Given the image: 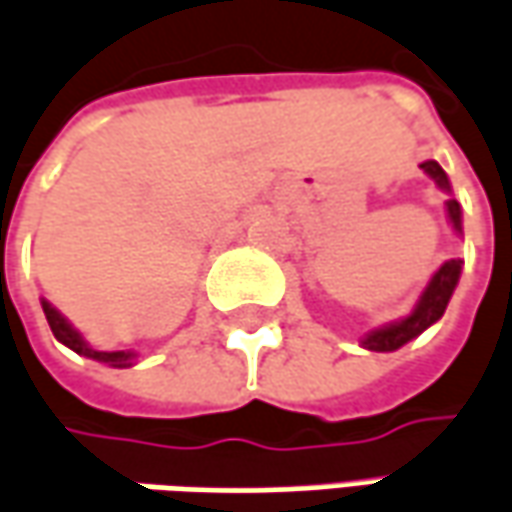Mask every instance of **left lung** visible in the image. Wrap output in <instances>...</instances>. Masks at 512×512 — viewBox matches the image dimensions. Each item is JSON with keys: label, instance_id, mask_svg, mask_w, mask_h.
Returning <instances> with one entry per match:
<instances>
[{"label": "left lung", "instance_id": "8db88e82", "mask_svg": "<svg viewBox=\"0 0 512 512\" xmlns=\"http://www.w3.org/2000/svg\"><path fill=\"white\" fill-rule=\"evenodd\" d=\"M421 168L433 177L441 189L450 191V180H447L444 168L438 166L435 160L421 163ZM447 212H450V220H453V229L461 234V206H458L456 200H447ZM458 275H461V260H447V263L433 275L430 286L424 289V295L418 300V306L412 309V315H407L404 321L389 323L384 329L369 332L367 338H364V346L372 349V352H392V349H398V346H404L407 341H412L415 335H421L427 326H433V323L444 315L447 303L453 298Z\"/></svg>", "mask_w": 512, "mask_h": 512}]
</instances>
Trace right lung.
<instances>
[{"label": "right lung", "mask_w": 512, "mask_h": 512, "mask_svg": "<svg viewBox=\"0 0 512 512\" xmlns=\"http://www.w3.org/2000/svg\"><path fill=\"white\" fill-rule=\"evenodd\" d=\"M42 312H45V318H48V326H51V332H54L56 341H62V344L68 346V349H74V352L85 355V358L102 361V364H108V367H131V358H134V352H100V349H91V346L79 338L77 329H71V326H68V321H65V318L56 312L48 300H42Z\"/></svg>", "instance_id": "obj_1"}]
</instances>
